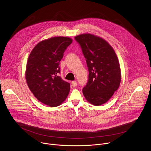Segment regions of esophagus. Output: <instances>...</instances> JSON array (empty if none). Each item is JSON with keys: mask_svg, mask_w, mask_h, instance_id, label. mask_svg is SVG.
Returning a JSON list of instances; mask_svg holds the SVG:
<instances>
[{"mask_svg": "<svg viewBox=\"0 0 151 151\" xmlns=\"http://www.w3.org/2000/svg\"><path fill=\"white\" fill-rule=\"evenodd\" d=\"M71 86H73V87H76V86H77V83L76 81H73L71 82Z\"/></svg>", "mask_w": 151, "mask_h": 151, "instance_id": "obj_1", "label": "esophagus"}]
</instances>
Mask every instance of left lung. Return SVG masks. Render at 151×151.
<instances>
[{
  "label": "left lung",
  "instance_id": "obj_1",
  "mask_svg": "<svg viewBox=\"0 0 151 151\" xmlns=\"http://www.w3.org/2000/svg\"><path fill=\"white\" fill-rule=\"evenodd\" d=\"M86 59L89 78L83 93L86 101L100 106L111 98L120 86L122 74L117 55L108 42L91 34L75 37Z\"/></svg>",
  "mask_w": 151,
  "mask_h": 151
}]
</instances>
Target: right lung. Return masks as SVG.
Here are the masks:
<instances>
[{
	"label": "right lung",
	"mask_w": 151,
	"mask_h": 151,
	"mask_svg": "<svg viewBox=\"0 0 151 151\" xmlns=\"http://www.w3.org/2000/svg\"><path fill=\"white\" fill-rule=\"evenodd\" d=\"M72 42L67 37L44 40L36 45L28 58L25 73L27 84L35 98L49 106L60 105L70 92V84L59 76V65Z\"/></svg>",
	"instance_id": "add662e5"
}]
</instances>
